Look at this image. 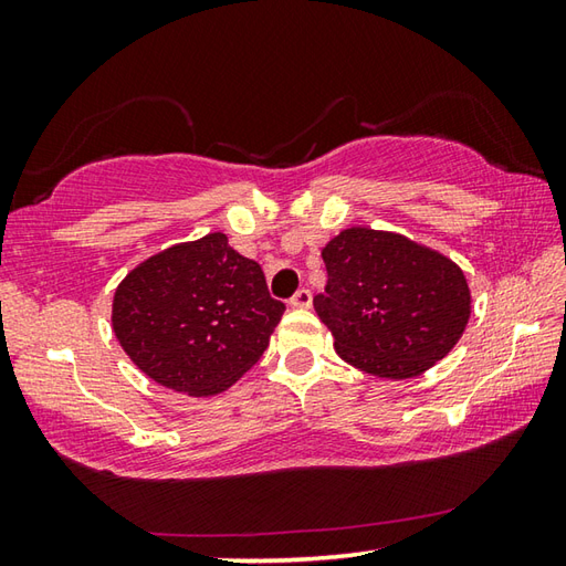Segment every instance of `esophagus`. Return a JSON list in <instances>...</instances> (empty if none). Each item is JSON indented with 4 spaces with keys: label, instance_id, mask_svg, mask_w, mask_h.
Listing matches in <instances>:
<instances>
[{
    "label": "esophagus",
    "instance_id": "esophagus-1",
    "mask_svg": "<svg viewBox=\"0 0 566 566\" xmlns=\"http://www.w3.org/2000/svg\"><path fill=\"white\" fill-rule=\"evenodd\" d=\"M294 308H308L311 306V292L308 290H298L294 296H292V302H290Z\"/></svg>",
    "mask_w": 566,
    "mask_h": 566
}]
</instances>
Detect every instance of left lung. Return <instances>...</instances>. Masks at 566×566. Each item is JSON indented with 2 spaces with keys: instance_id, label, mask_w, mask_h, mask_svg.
I'll use <instances>...</instances> for the list:
<instances>
[{
  "instance_id": "obj_1",
  "label": "left lung",
  "mask_w": 566,
  "mask_h": 566,
  "mask_svg": "<svg viewBox=\"0 0 566 566\" xmlns=\"http://www.w3.org/2000/svg\"><path fill=\"white\" fill-rule=\"evenodd\" d=\"M328 296L314 306L347 365L381 379L423 375L472 316L462 268L396 231L345 228L323 248Z\"/></svg>"
}]
</instances>
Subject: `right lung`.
I'll use <instances>...</instances> for the list:
<instances>
[{
  "label": "right lung",
  "instance_id": "right-lung-1",
  "mask_svg": "<svg viewBox=\"0 0 566 566\" xmlns=\"http://www.w3.org/2000/svg\"><path fill=\"white\" fill-rule=\"evenodd\" d=\"M282 314L260 264L219 231L138 262L114 292L112 331L148 379L199 399L258 363Z\"/></svg>",
  "mask_w": 566,
  "mask_h": 566
}]
</instances>
